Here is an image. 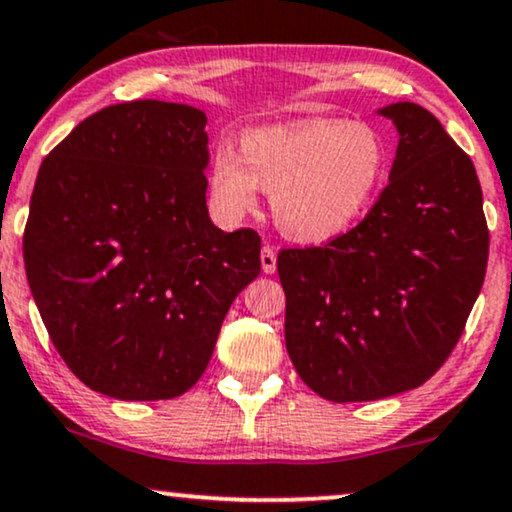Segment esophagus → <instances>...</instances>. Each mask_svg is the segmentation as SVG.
<instances>
[{
  "label": "esophagus",
  "instance_id": "obj_1",
  "mask_svg": "<svg viewBox=\"0 0 512 512\" xmlns=\"http://www.w3.org/2000/svg\"><path fill=\"white\" fill-rule=\"evenodd\" d=\"M261 268H263V273H268V275H273L277 270V254H275L273 246H263L261 249Z\"/></svg>",
  "mask_w": 512,
  "mask_h": 512
}]
</instances>
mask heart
<instances>
[{
    "mask_svg": "<svg viewBox=\"0 0 512 512\" xmlns=\"http://www.w3.org/2000/svg\"><path fill=\"white\" fill-rule=\"evenodd\" d=\"M387 168V142L372 125L308 121L244 132L239 156L213 151L208 189L232 220L254 211L263 189L273 194L275 223L287 237L327 242L363 216Z\"/></svg>",
    "mask_w": 512,
    "mask_h": 512,
    "instance_id": "obj_1",
    "label": "heart"
}]
</instances>
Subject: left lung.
<instances>
[{
  "instance_id": "left-lung-1",
  "label": "left lung",
  "mask_w": 512,
  "mask_h": 512,
  "mask_svg": "<svg viewBox=\"0 0 512 512\" xmlns=\"http://www.w3.org/2000/svg\"><path fill=\"white\" fill-rule=\"evenodd\" d=\"M380 113L401 137L368 216L323 246L277 254L289 358L334 403L430 380L456 349L487 273L489 227L470 156L418 104Z\"/></svg>"
}]
</instances>
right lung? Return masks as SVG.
<instances>
[{"mask_svg":"<svg viewBox=\"0 0 512 512\" xmlns=\"http://www.w3.org/2000/svg\"><path fill=\"white\" fill-rule=\"evenodd\" d=\"M204 111L137 99L75 125L42 161L23 232L37 311L82 384L121 401L204 375L261 237L208 218Z\"/></svg>","mask_w":512,"mask_h":512,"instance_id":"add662e5","label":"right lung"}]
</instances>
